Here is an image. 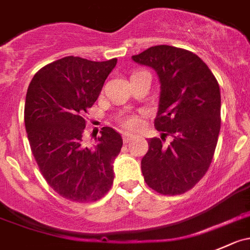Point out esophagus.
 <instances>
[{
	"instance_id": "1",
	"label": "esophagus",
	"mask_w": 250,
	"mask_h": 250,
	"mask_svg": "<svg viewBox=\"0 0 250 250\" xmlns=\"http://www.w3.org/2000/svg\"><path fill=\"white\" fill-rule=\"evenodd\" d=\"M134 139V135L129 134V133H123V142L125 143H129Z\"/></svg>"
}]
</instances>
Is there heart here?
<instances>
[{
    "label": "heart",
    "mask_w": 250,
    "mask_h": 250,
    "mask_svg": "<svg viewBox=\"0 0 250 250\" xmlns=\"http://www.w3.org/2000/svg\"><path fill=\"white\" fill-rule=\"evenodd\" d=\"M122 125H123V127L128 128V129H135V128L139 127L140 120H139V117L135 115L128 116V117L123 118Z\"/></svg>",
    "instance_id": "heart-1"
}]
</instances>
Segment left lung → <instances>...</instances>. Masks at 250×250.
I'll return each mask as SVG.
<instances>
[{
    "label": "left lung",
    "instance_id": "obj_1",
    "mask_svg": "<svg viewBox=\"0 0 250 250\" xmlns=\"http://www.w3.org/2000/svg\"><path fill=\"white\" fill-rule=\"evenodd\" d=\"M132 60L156 72L160 99L154 125L172 142L147 140L142 172L151 189L183 194L203 178L216 149L221 125V94L216 78L200 57L168 45L152 46Z\"/></svg>",
    "mask_w": 250,
    "mask_h": 250
}]
</instances>
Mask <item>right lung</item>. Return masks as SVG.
I'll use <instances>...</instances> for the list:
<instances>
[{
  "mask_svg": "<svg viewBox=\"0 0 250 250\" xmlns=\"http://www.w3.org/2000/svg\"><path fill=\"white\" fill-rule=\"evenodd\" d=\"M117 58L94 62L63 57L42 67L29 84L24 122L31 152L48 186L64 199L91 203L113 183V161L123 140L111 127L98 144L83 142L84 115L99 98Z\"/></svg>",
  "mask_w": 250,
  "mask_h": 250,
  "instance_id": "add662e5",
  "label": "right lung"
}]
</instances>
